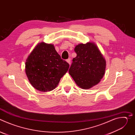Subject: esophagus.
<instances>
[{
	"instance_id": "obj_1",
	"label": "esophagus",
	"mask_w": 135,
	"mask_h": 135,
	"mask_svg": "<svg viewBox=\"0 0 135 135\" xmlns=\"http://www.w3.org/2000/svg\"><path fill=\"white\" fill-rule=\"evenodd\" d=\"M70 60H71V59H70V58H69V59H68L66 60V61L70 65Z\"/></svg>"
}]
</instances>
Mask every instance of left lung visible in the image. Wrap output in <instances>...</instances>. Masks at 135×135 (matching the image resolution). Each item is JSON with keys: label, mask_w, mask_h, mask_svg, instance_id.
Instances as JSON below:
<instances>
[{"label": "left lung", "mask_w": 135, "mask_h": 135, "mask_svg": "<svg viewBox=\"0 0 135 135\" xmlns=\"http://www.w3.org/2000/svg\"><path fill=\"white\" fill-rule=\"evenodd\" d=\"M76 56L69 69L76 84L89 89L98 84L105 73V59L94 43L79 44L74 49Z\"/></svg>", "instance_id": "8db88e82"}]
</instances>
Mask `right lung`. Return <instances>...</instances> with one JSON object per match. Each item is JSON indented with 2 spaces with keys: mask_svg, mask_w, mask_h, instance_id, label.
<instances>
[{
  "mask_svg": "<svg viewBox=\"0 0 135 135\" xmlns=\"http://www.w3.org/2000/svg\"><path fill=\"white\" fill-rule=\"evenodd\" d=\"M25 71L31 85L37 90L49 92L58 85L69 65L61 58L53 44H38L26 61Z\"/></svg>",
  "mask_w": 135,
  "mask_h": 135,
  "instance_id": "obj_1",
  "label": "right lung"
}]
</instances>
